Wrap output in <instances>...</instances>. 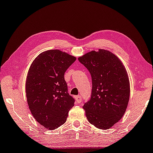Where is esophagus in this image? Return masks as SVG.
<instances>
[{
  "label": "esophagus",
  "mask_w": 153,
  "mask_h": 153,
  "mask_svg": "<svg viewBox=\"0 0 153 153\" xmlns=\"http://www.w3.org/2000/svg\"><path fill=\"white\" fill-rule=\"evenodd\" d=\"M75 100H76V101L78 103H80L81 102H82V98H81L80 96H75Z\"/></svg>",
  "instance_id": "1"
}]
</instances>
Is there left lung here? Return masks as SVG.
I'll return each instance as SVG.
<instances>
[{
	"mask_svg": "<svg viewBox=\"0 0 153 153\" xmlns=\"http://www.w3.org/2000/svg\"><path fill=\"white\" fill-rule=\"evenodd\" d=\"M78 61L92 78V94L82 108L88 121L96 128L109 129L122 118L128 106L130 83L124 66L107 51H92Z\"/></svg>",
	"mask_w": 153,
	"mask_h": 153,
	"instance_id": "8db88e82",
	"label": "left lung"
}]
</instances>
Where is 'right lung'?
<instances>
[{"label": "right lung", "instance_id": "obj_1", "mask_svg": "<svg viewBox=\"0 0 153 153\" xmlns=\"http://www.w3.org/2000/svg\"><path fill=\"white\" fill-rule=\"evenodd\" d=\"M75 60L60 50H48L40 53L29 69L25 85L29 108L36 121L49 130L63 125L74 106L64 74Z\"/></svg>", "mask_w": 153, "mask_h": 153}]
</instances>
